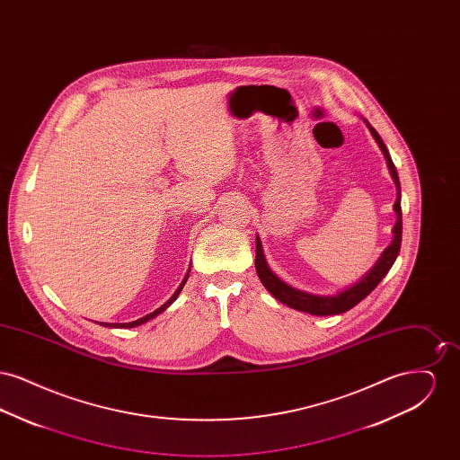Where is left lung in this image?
<instances>
[{"mask_svg": "<svg viewBox=\"0 0 460 460\" xmlns=\"http://www.w3.org/2000/svg\"><path fill=\"white\" fill-rule=\"evenodd\" d=\"M369 126V124H367ZM372 136L376 137L381 152L386 156L388 160V167H390V172L394 177V184L398 188V198L394 201V212H396V224L394 227V238L392 241V244L383 252L381 259L377 261V263L372 267L371 270L357 283V285L351 286L349 289L334 295V296H317V295H310V293H304V291H298L291 286L283 283L265 262V257H263L262 243L257 238V253H255V269H257V274L262 281V285L267 288V291L270 295H274L281 304L291 306L295 310H300V312H306V314H312V315H334V314H343L347 310H350L353 306L357 305L358 302H362L372 289L376 286L381 283V279L388 274V270L392 269L396 257H398V252H400V244H402V207H400V181H398V172H396V167H394V160L390 156V152L386 148V145L383 143L381 136L377 134V131L369 126Z\"/></svg>", "mask_w": 460, "mask_h": 460, "instance_id": "1", "label": "left lung"}]
</instances>
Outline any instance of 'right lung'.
<instances>
[{"instance_id": "right-lung-1", "label": "right lung", "mask_w": 460, "mask_h": 460, "mask_svg": "<svg viewBox=\"0 0 460 460\" xmlns=\"http://www.w3.org/2000/svg\"><path fill=\"white\" fill-rule=\"evenodd\" d=\"M188 278H190V272L186 274V278H184V281L181 283V286L177 288V291H175L174 295L171 296V300H167L164 305L160 306V308H156L155 312L152 314H148V315H145V317H141V319H137V321H132V323H122V324H109V323H105V328H136V326H141V324H145V323H148L150 319H154L156 317L158 314H162L167 306L171 305L172 302H174L175 298L179 296V293H181V289H182V286L186 285V281H188ZM103 324V323H102Z\"/></svg>"}]
</instances>
